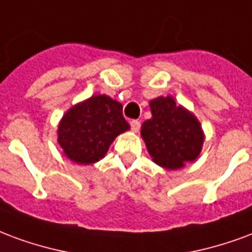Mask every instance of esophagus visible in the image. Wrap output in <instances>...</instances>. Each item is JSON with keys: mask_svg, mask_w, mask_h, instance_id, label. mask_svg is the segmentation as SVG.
<instances>
[{"mask_svg": "<svg viewBox=\"0 0 252 252\" xmlns=\"http://www.w3.org/2000/svg\"><path fill=\"white\" fill-rule=\"evenodd\" d=\"M131 129L132 132H139V129H140V121L137 120H132L131 121Z\"/></svg>", "mask_w": 252, "mask_h": 252, "instance_id": "obj_1", "label": "esophagus"}]
</instances>
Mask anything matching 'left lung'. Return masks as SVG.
Instances as JSON below:
<instances>
[{"label":"left lung","mask_w":252,"mask_h":252,"mask_svg":"<svg viewBox=\"0 0 252 252\" xmlns=\"http://www.w3.org/2000/svg\"><path fill=\"white\" fill-rule=\"evenodd\" d=\"M150 108L152 117L143 123L140 135L155 163L175 171L195 161L206 139L197 117L172 96L152 98Z\"/></svg>","instance_id":"8db88e82"}]
</instances>
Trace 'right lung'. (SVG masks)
Masks as SVG:
<instances>
[{
	"mask_svg": "<svg viewBox=\"0 0 252 252\" xmlns=\"http://www.w3.org/2000/svg\"><path fill=\"white\" fill-rule=\"evenodd\" d=\"M128 129L120 102L93 94L65 112L57 126V143L70 161L89 165L101 160L113 140Z\"/></svg>",
	"mask_w": 252,
	"mask_h": 252,
	"instance_id": "right-lung-1",
	"label": "right lung"
}]
</instances>
